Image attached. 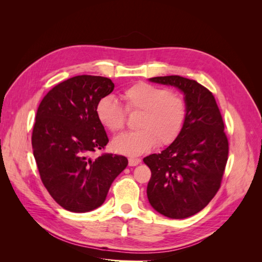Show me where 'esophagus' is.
Returning a JSON list of instances; mask_svg holds the SVG:
<instances>
[{
    "instance_id": "34e87169",
    "label": "esophagus",
    "mask_w": 262,
    "mask_h": 262,
    "mask_svg": "<svg viewBox=\"0 0 262 262\" xmlns=\"http://www.w3.org/2000/svg\"><path fill=\"white\" fill-rule=\"evenodd\" d=\"M141 163L140 158H129V165L130 166H137Z\"/></svg>"
}]
</instances>
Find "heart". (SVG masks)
<instances>
[{"label":"heart","instance_id":"obj_1","mask_svg":"<svg viewBox=\"0 0 262 262\" xmlns=\"http://www.w3.org/2000/svg\"><path fill=\"white\" fill-rule=\"evenodd\" d=\"M120 97L121 105L112 96L101 97L96 105V117L102 126L112 132L124 128L126 114L140 113L137 119L139 130L126 132L114 140L116 152L139 156L156 144L168 146L181 134L187 119V104L179 94L165 87L138 82L126 87Z\"/></svg>","mask_w":262,"mask_h":262}]
</instances>
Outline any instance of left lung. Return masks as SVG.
<instances>
[{"label": "left lung", "mask_w": 262, "mask_h": 262, "mask_svg": "<svg viewBox=\"0 0 262 262\" xmlns=\"http://www.w3.org/2000/svg\"><path fill=\"white\" fill-rule=\"evenodd\" d=\"M149 81L184 92L187 119L179 138L158 154L144 157L150 179V205L170 219H186L204 209L221 187L228 158L224 121L213 94L194 80L170 75Z\"/></svg>", "instance_id": "obj_1"}]
</instances>
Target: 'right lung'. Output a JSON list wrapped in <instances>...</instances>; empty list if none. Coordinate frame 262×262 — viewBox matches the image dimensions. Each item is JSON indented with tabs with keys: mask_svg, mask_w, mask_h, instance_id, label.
<instances>
[{
	"mask_svg": "<svg viewBox=\"0 0 262 262\" xmlns=\"http://www.w3.org/2000/svg\"><path fill=\"white\" fill-rule=\"evenodd\" d=\"M115 89L110 78L77 75L55 85L38 107L31 145L41 181L63 209L90 212L104 203L126 157L102 153L109 142L96 105Z\"/></svg>",
	"mask_w": 262,
	"mask_h": 262,
	"instance_id": "obj_1",
	"label": "right lung"
}]
</instances>
